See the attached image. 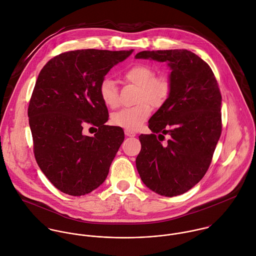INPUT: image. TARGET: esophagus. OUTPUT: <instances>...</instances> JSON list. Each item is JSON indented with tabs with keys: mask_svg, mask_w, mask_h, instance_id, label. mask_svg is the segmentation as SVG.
Instances as JSON below:
<instances>
[{
	"mask_svg": "<svg viewBox=\"0 0 256 256\" xmlns=\"http://www.w3.org/2000/svg\"><path fill=\"white\" fill-rule=\"evenodd\" d=\"M124 134L126 136H136V132H132V130H124Z\"/></svg>",
	"mask_w": 256,
	"mask_h": 256,
	"instance_id": "34e87169",
	"label": "esophagus"
}]
</instances>
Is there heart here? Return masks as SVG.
Wrapping results in <instances>:
<instances>
[{
	"label": "heart",
	"instance_id": "heart-1",
	"mask_svg": "<svg viewBox=\"0 0 256 256\" xmlns=\"http://www.w3.org/2000/svg\"><path fill=\"white\" fill-rule=\"evenodd\" d=\"M126 82L138 86V98L146 99L152 106H158L164 102L170 90V84L166 76H154L152 66L136 64L128 68L122 74ZM98 94L102 102L110 108L118 104V90L110 78H104L98 86ZM152 108L148 102H140L134 106L124 108L112 116V124L130 130H138L150 116Z\"/></svg>",
	"mask_w": 256,
	"mask_h": 256
}]
</instances>
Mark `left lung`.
<instances>
[{
  "label": "left lung",
  "instance_id": "1",
  "mask_svg": "<svg viewBox=\"0 0 256 256\" xmlns=\"http://www.w3.org/2000/svg\"><path fill=\"white\" fill-rule=\"evenodd\" d=\"M136 58L166 62L168 98L138 136L136 164L142 182L160 196H176L204 176L222 134V94L210 66L188 50H144ZM168 142L162 143L164 136Z\"/></svg>",
  "mask_w": 256,
  "mask_h": 256
}]
</instances>
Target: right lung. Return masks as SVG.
<instances>
[{
	"label": "right lung",
	"instance_id": "1",
	"mask_svg": "<svg viewBox=\"0 0 256 256\" xmlns=\"http://www.w3.org/2000/svg\"><path fill=\"white\" fill-rule=\"evenodd\" d=\"M132 52L70 50L50 60L38 74L28 110L34 154L40 170L64 194H88L108 174L124 132L104 124L108 112L98 86ZM84 122L99 128L94 136L82 134Z\"/></svg>",
	"mask_w": 256,
	"mask_h": 256
}]
</instances>
